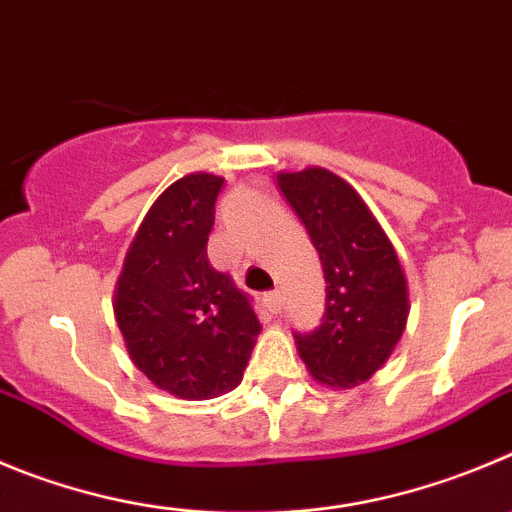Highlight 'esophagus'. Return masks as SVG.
I'll list each match as a JSON object with an SVG mask.
<instances>
[{"label": "esophagus", "instance_id": "1", "mask_svg": "<svg viewBox=\"0 0 512 512\" xmlns=\"http://www.w3.org/2000/svg\"><path fill=\"white\" fill-rule=\"evenodd\" d=\"M265 305L272 315H278L280 310H283V295H280V290H272V293H267Z\"/></svg>", "mask_w": 512, "mask_h": 512}]
</instances>
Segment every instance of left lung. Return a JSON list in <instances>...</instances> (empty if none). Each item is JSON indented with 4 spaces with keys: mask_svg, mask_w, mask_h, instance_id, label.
<instances>
[{
    "mask_svg": "<svg viewBox=\"0 0 512 512\" xmlns=\"http://www.w3.org/2000/svg\"><path fill=\"white\" fill-rule=\"evenodd\" d=\"M278 186L318 250L326 313L295 333L298 356L318 384L353 389L394 353L409 318L407 275L369 204L333 171H280Z\"/></svg>",
    "mask_w": 512,
    "mask_h": 512,
    "instance_id": "1",
    "label": "left lung"
}]
</instances>
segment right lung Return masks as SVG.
Returning <instances> with one entry per match:
<instances>
[{
  "instance_id": "right-lung-1",
  "label": "right lung",
  "mask_w": 512,
  "mask_h": 512,
  "mask_svg": "<svg viewBox=\"0 0 512 512\" xmlns=\"http://www.w3.org/2000/svg\"><path fill=\"white\" fill-rule=\"evenodd\" d=\"M224 179L186 174L151 204L123 260L113 313L136 369L161 391L202 401L242 381L260 321L207 240Z\"/></svg>"
}]
</instances>
